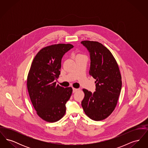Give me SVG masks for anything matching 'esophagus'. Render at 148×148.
I'll return each mask as SVG.
<instances>
[{
  "mask_svg": "<svg viewBox=\"0 0 148 148\" xmlns=\"http://www.w3.org/2000/svg\"><path fill=\"white\" fill-rule=\"evenodd\" d=\"M78 90H79L78 89H76V88H73V92H77Z\"/></svg>",
  "mask_w": 148,
  "mask_h": 148,
  "instance_id": "34e87169",
  "label": "esophagus"
}]
</instances>
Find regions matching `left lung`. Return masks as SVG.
<instances>
[{"instance_id": "obj_1", "label": "left lung", "mask_w": 148, "mask_h": 148, "mask_svg": "<svg viewBox=\"0 0 148 148\" xmlns=\"http://www.w3.org/2000/svg\"><path fill=\"white\" fill-rule=\"evenodd\" d=\"M81 43L90 53L89 74L96 79V91L83 89L85 97L82 106L91 119L108 118L115 109L121 92L122 82L118 64L110 51L98 42L84 40Z\"/></svg>"}]
</instances>
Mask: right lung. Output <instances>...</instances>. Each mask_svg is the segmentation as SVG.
<instances>
[{
	"instance_id": "1",
	"label": "right lung",
	"mask_w": 148,
	"mask_h": 148,
	"mask_svg": "<svg viewBox=\"0 0 148 148\" xmlns=\"http://www.w3.org/2000/svg\"><path fill=\"white\" fill-rule=\"evenodd\" d=\"M74 46L58 44L44 47L35 56L27 77V88L32 104L42 120L54 123L61 119L65 104L73 92L55 82L60 74L62 57Z\"/></svg>"
}]
</instances>
